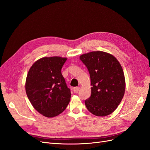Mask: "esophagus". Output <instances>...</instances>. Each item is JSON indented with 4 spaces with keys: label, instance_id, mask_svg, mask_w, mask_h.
Wrapping results in <instances>:
<instances>
[{
    "label": "esophagus",
    "instance_id": "34e87169",
    "mask_svg": "<svg viewBox=\"0 0 150 150\" xmlns=\"http://www.w3.org/2000/svg\"><path fill=\"white\" fill-rule=\"evenodd\" d=\"M79 90H80V87H75L73 89V91L75 93H78L79 91Z\"/></svg>",
    "mask_w": 150,
    "mask_h": 150
}]
</instances>
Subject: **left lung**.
Returning <instances> with one entry per match:
<instances>
[{
  "label": "left lung",
  "mask_w": 150,
  "mask_h": 150,
  "mask_svg": "<svg viewBox=\"0 0 150 150\" xmlns=\"http://www.w3.org/2000/svg\"><path fill=\"white\" fill-rule=\"evenodd\" d=\"M79 59L89 72L91 95L85 100L88 110L95 116H106L120 104L125 91L123 70L117 59L103 51H93Z\"/></svg>",
  "instance_id": "8db88e82"
}]
</instances>
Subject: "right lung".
<instances>
[{
	"label": "right lung",
	"mask_w": 150,
	"mask_h": 150,
	"mask_svg": "<svg viewBox=\"0 0 150 150\" xmlns=\"http://www.w3.org/2000/svg\"><path fill=\"white\" fill-rule=\"evenodd\" d=\"M66 60L59 56L40 58L30 67L27 76V96L35 110L46 117L60 115L70 101L71 91L61 74Z\"/></svg>",
	"instance_id": "right-lung-1"
}]
</instances>
